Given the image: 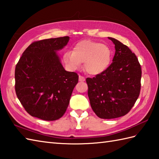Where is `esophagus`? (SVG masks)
Instances as JSON below:
<instances>
[{"label":"esophagus","instance_id":"34e87169","mask_svg":"<svg viewBox=\"0 0 159 159\" xmlns=\"http://www.w3.org/2000/svg\"><path fill=\"white\" fill-rule=\"evenodd\" d=\"M79 80L80 82H83V81H85V77H83V76H82L79 75Z\"/></svg>","mask_w":159,"mask_h":159}]
</instances>
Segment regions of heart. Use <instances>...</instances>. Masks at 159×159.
Returning <instances> with one entry per match:
<instances>
[{
	"instance_id": "b5f03b06",
	"label": "heart",
	"mask_w": 159,
	"mask_h": 159,
	"mask_svg": "<svg viewBox=\"0 0 159 159\" xmlns=\"http://www.w3.org/2000/svg\"><path fill=\"white\" fill-rule=\"evenodd\" d=\"M63 58L70 70H78L81 66V63H84L87 72L97 75L108 68L111 60V51L107 45L84 40L74 45L72 52H65Z\"/></svg>"
}]
</instances>
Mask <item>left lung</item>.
Segmentation results:
<instances>
[{"instance_id": "1", "label": "left lung", "mask_w": 159, "mask_h": 159, "mask_svg": "<svg viewBox=\"0 0 159 159\" xmlns=\"http://www.w3.org/2000/svg\"><path fill=\"white\" fill-rule=\"evenodd\" d=\"M108 39L116 50L112 63L103 72L86 79L92 110L104 119L129 112L139 96L142 74L137 57L128 47L114 38Z\"/></svg>"}]
</instances>
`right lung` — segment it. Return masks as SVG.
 I'll return each instance as SVG.
<instances>
[{
  "label": "right lung",
  "instance_id": "right-lung-1",
  "mask_svg": "<svg viewBox=\"0 0 159 159\" xmlns=\"http://www.w3.org/2000/svg\"><path fill=\"white\" fill-rule=\"evenodd\" d=\"M69 40V36H64L34 42L18 61L16 94L31 116L55 120L66 111L79 76L64 69L57 51Z\"/></svg>",
  "mask_w": 159,
  "mask_h": 159
}]
</instances>
